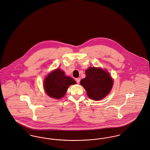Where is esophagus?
<instances>
[{"label": "esophagus", "mask_w": 150, "mask_h": 150, "mask_svg": "<svg viewBox=\"0 0 150 150\" xmlns=\"http://www.w3.org/2000/svg\"><path fill=\"white\" fill-rule=\"evenodd\" d=\"M76 81L77 82V83H80V78H77V79H76Z\"/></svg>", "instance_id": "obj_1"}]
</instances>
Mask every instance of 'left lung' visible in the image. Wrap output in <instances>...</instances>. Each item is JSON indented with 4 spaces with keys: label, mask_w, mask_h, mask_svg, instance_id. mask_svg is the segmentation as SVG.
<instances>
[{
    "label": "left lung",
    "mask_w": 150,
    "mask_h": 150,
    "mask_svg": "<svg viewBox=\"0 0 150 150\" xmlns=\"http://www.w3.org/2000/svg\"><path fill=\"white\" fill-rule=\"evenodd\" d=\"M85 73L86 77L81 80L80 83L90 98L98 101L109 94L113 80L107 70L90 67L86 70Z\"/></svg>",
    "instance_id": "left-lung-1"
}]
</instances>
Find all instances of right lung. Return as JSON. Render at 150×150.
I'll return each mask as SVG.
<instances>
[{"label": "right lung", "mask_w": 150, "mask_h": 150, "mask_svg": "<svg viewBox=\"0 0 150 150\" xmlns=\"http://www.w3.org/2000/svg\"><path fill=\"white\" fill-rule=\"evenodd\" d=\"M76 82L65 74L64 71L57 69L49 74L44 80V89L47 95L52 98L59 99L66 94L69 86Z\"/></svg>", "instance_id": "1"}]
</instances>
